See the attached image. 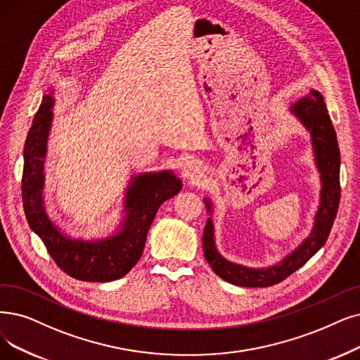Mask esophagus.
I'll return each instance as SVG.
<instances>
[{"mask_svg":"<svg viewBox=\"0 0 360 360\" xmlns=\"http://www.w3.org/2000/svg\"><path fill=\"white\" fill-rule=\"evenodd\" d=\"M202 176H204V168L198 161L191 160V161H188V162L184 164V167H183V177L186 180L195 183V181L202 179Z\"/></svg>","mask_w":360,"mask_h":360,"instance_id":"1","label":"esophagus"}]
</instances>
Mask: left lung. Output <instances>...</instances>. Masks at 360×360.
<instances>
[{
	"label": "left lung",
	"instance_id": "obj_1",
	"mask_svg": "<svg viewBox=\"0 0 360 360\" xmlns=\"http://www.w3.org/2000/svg\"><path fill=\"white\" fill-rule=\"evenodd\" d=\"M291 112L303 122L310 131L311 145L314 150V161L321 172V205L316 212L314 226L311 233L301 245L286 255L283 260L267 269H251L240 264H235L223 258L214 242V226L211 217H208L204 235L202 247L208 264L221 279L238 285L250 286V288H263L282 282L301 266H304L310 258L318 252L329 236L340 205V149L334 125L330 122L323 96L311 90L309 96L303 97L291 108ZM208 212H211L210 199H205Z\"/></svg>",
	"mask_w": 360,
	"mask_h": 360
}]
</instances>
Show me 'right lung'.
<instances>
[{
  "instance_id": "1",
  "label": "right lung",
  "mask_w": 360,
  "mask_h": 360,
  "mask_svg": "<svg viewBox=\"0 0 360 360\" xmlns=\"http://www.w3.org/2000/svg\"><path fill=\"white\" fill-rule=\"evenodd\" d=\"M53 105V97L50 94L44 96L25 143L22 200L26 220L44 242L54 263L69 276L87 282L120 279L140 260L158 208L181 191V181L171 171L139 174L128 186L125 195L127 214L122 229L117 233L100 240L70 239L62 235L49 220L42 202V167Z\"/></svg>"
}]
</instances>
